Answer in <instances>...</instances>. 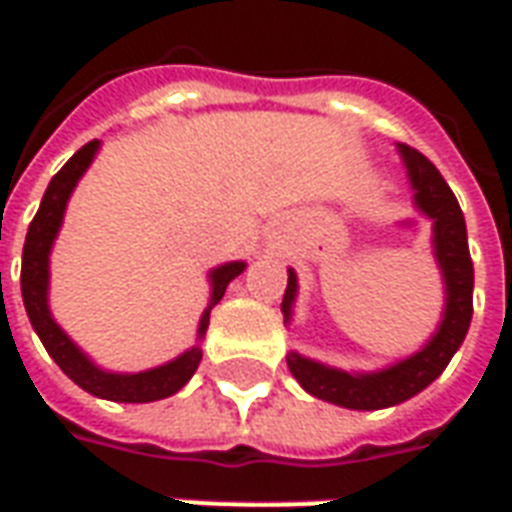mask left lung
<instances>
[{
  "instance_id": "obj_1",
  "label": "left lung",
  "mask_w": 512,
  "mask_h": 512,
  "mask_svg": "<svg viewBox=\"0 0 512 512\" xmlns=\"http://www.w3.org/2000/svg\"><path fill=\"white\" fill-rule=\"evenodd\" d=\"M403 161H406L408 178L414 186V200L422 211L433 219V244H436V260H439L444 285H447V310L439 332L419 354L406 362L373 373V376H348L343 370H332L318 362H310L299 354L288 356V367L299 384L310 395L337 403L345 408L373 411V408L397 406L408 397L422 392L430 381L441 376V370L450 365L452 354L461 348L463 337L472 323V288L474 268L466 244V222H463L461 205L455 194L441 178V172L419 150L400 145ZM296 296V274H288V288L282 296V312L285 321L290 318V304Z\"/></svg>"
}]
</instances>
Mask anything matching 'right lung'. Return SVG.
Wrapping results in <instances>:
<instances>
[{"label": "right lung", "mask_w": 512, "mask_h": 512, "mask_svg": "<svg viewBox=\"0 0 512 512\" xmlns=\"http://www.w3.org/2000/svg\"><path fill=\"white\" fill-rule=\"evenodd\" d=\"M95 150H98V139L87 142L79 147L68 164L51 178L49 189L40 200V208L35 213V219L29 224L27 241H24V257H21V296H24V307H27L29 323L38 332L40 343L46 345L49 356L60 365L65 376L76 381V384L87 389L90 395L106 397V400H117V403H150V400H161L178 392L180 386L186 384L194 370L200 365L202 351L194 345L191 351L178 356L175 362H169L156 370L147 373H134V376H117V373H104L87 359V356L68 340V334L62 332L60 326L54 323L46 304V290H49V252L57 230L62 224V213L68 205L76 180L82 178L84 169L90 167ZM244 271V263H227V266L216 268L211 274L213 296L211 307L219 304L224 296L227 285L233 282L238 274ZM211 307L202 312L200 321V337L208 329V318H211Z\"/></svg>", "instance_id": "1"}]
</instances>
